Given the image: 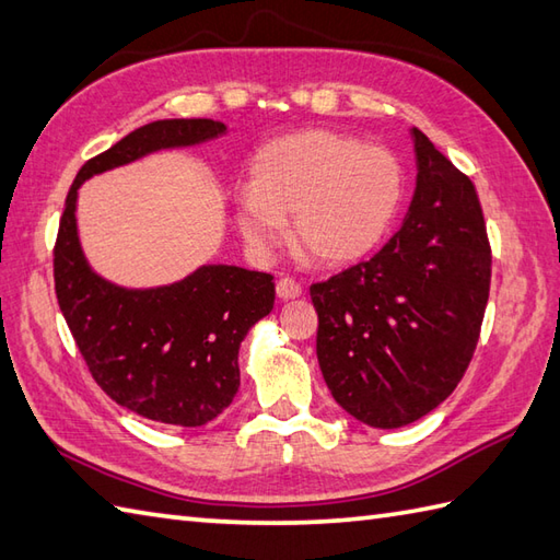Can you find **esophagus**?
<instances>
[{"instance_id":"1","label":"esophagus","mask_w":560,"mask_h":560,"mask_svg":"<svg viewBox=\"0 0 560 560\" xmlns=\"http://www.w3.org/2000/svg\"><path fill=\"white\" fill-rule=\"evenodd\" d=\"M301 293H303V289H301V283L295 281V279H281L277 283V295H279L281 301H293V299H299Z\"/></svg>"}]
</instances>
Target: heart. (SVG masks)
Wrapping results in <instances>:
<instances>
[{"label":"heart","instance_id":"b5f03b06","mask_svg":"<svg viewBox=\"0 0 560 560\" xmlns=\"http://www.w3.org/2000/svg\"><path fill=\"white\" fill-rule=\"evenodd\" d=\"M404 192L401 165L380 144L331 129L271 139L249 163L235 225L247 247L271 257L287 243L283 221L319 265H349L383 241Z\"/></svg>","mask_w":560,"mask_h":560}]
</instances>
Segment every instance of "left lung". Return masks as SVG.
<instances>
[{
  "instance_id": "8db88e82",
  "label": "left lung",
  "mask_w": 560,
  "mask_h": 560,
  "mask_svg": "<svg viewBox=\"0 0 560 560\" xmlns=\"http://www.w3.org/2000/svg\"><path fill=\"white\" fill-rule=\"evenodd\" d=\"M416 187L399 231L368 261L313 283L317 361L343 411L401 428L457 387L491 287V247L471 180L411 127Z\"/></svg>"
}]
</instances>
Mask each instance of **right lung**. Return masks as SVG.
I'll return each instance as SVG.
<instances>
[{"label":"right lung","instance_id":"1","mask_svg":"<svg viewBox=\"0 0 560 560\" xmlns=\"http://www.w3.org/2000/svg\"><path fill=\"white\" fill-rule=\"evenodd\" d=\"M225 129L219 120H156L135 129L77 173L59 221V311L105 395L149 421L195 428L229 407L241 387V343L273 307V277L235 265H201L163 287H120L83 255L79 187L151 153L199 147Z\"/></svg>","mask_w":560,"mask_h":560}]
</instances>
